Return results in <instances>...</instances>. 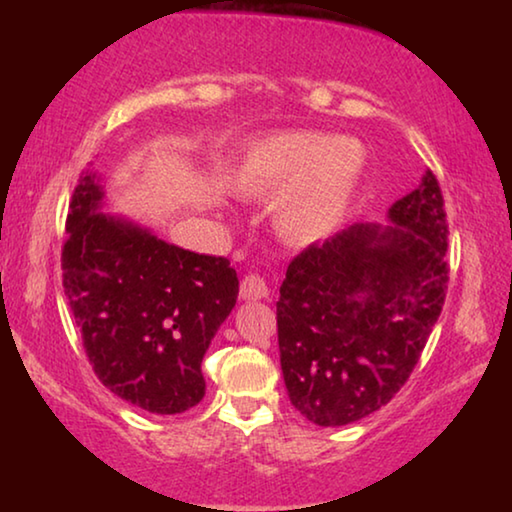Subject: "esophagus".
<instances>
[{"instance_id":"esophagus-1","label":"esophagus","mask_w":512,"mask_h":512,"mask_svg":"<svg viewBox=\"0 0 512 512\" xmlns=\"http://www.w3.org/2000/svg\"><path fill=\"white\" fill-rule=\"evenodd\" d=\"M239 298L241 300H248V302H257V300L268 298V284H266L264 277H259L255 273L246 275L244 280H241Z\"/></svg>"}]
</instances>
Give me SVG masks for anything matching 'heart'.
I'll list each match as a JSON object with an SVG mask.
<instances>
[{"label": "heart", "instance_id": "heart-1", "mask_svg": "<svg viewBox=\"0 0 512 512\" xmlns=\"http://www.w3.org/2000/svg\"><path fill=\"white\" fill-rule=\"evenodd\" d=\"M366 146L354 137L280 131L255 140L230 171L232 194L277 203V230L311 244L332 235L350 214L366 173Z\"/></svg>", "mask_w": 512, "mask_h": 512}]
</instances>
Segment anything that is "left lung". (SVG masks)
<instances>
[{"label":"left lung","mask_w":512,"mask_h":512,"mask_svg":"<svg viewBox=\"0 0 512 512\" xmlns=\"http://www.w3.org/2000/svg\"><path fill=\"white\" fill-rule=\"evenodd\" d=\"M388 223H354L287 268L277 343L291 404L343 427L388 404L420 359L445 302L443 194L431 171Z\"/></svg>","instance_id":"obj_1"}]
</instances>
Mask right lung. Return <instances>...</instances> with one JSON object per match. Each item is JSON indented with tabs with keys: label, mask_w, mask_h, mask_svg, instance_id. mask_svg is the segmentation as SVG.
I'll list each match as a JSON object with an SVG mask.
<instances>
[{
	"label": "right lung",
	"mask_w": 512,
	"mask_h": 512,
	"mask_svg": "<svg viewBox=\"0 0 512 512\" xmlns=\"http://www.w3.org/2000/svg\"><path fill=\"white\" fill-rule=\"evenodd\" d=\"M106 185L85 169L67 214L63 287L101 384L158 415L203 400L201 363L235 309L237 271L225 257L167 244L106 210Z\"/></svg>",
	"instance_id": "1"
}]
</instances>
